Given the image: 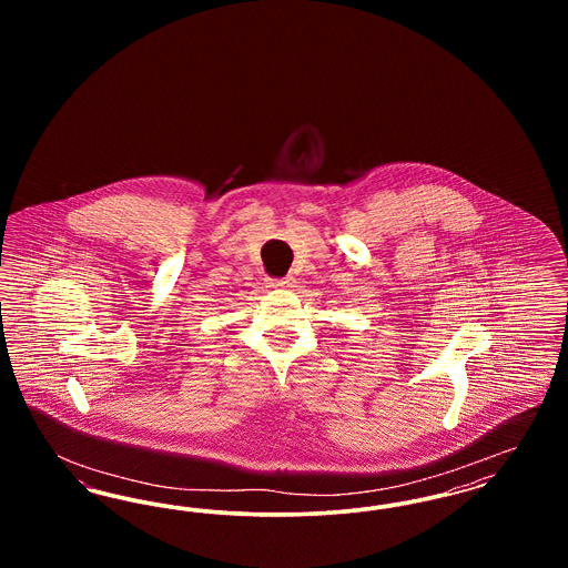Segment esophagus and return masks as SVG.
I'll use <instances>...</instances> for the list:
<instances>
[{"label": "esophagus", "mask_w": 568, "mask_h": 568, "mask_svg": "<svg viewBox=\"0 0 568 568\" xmlns=\"http://www.w3.org/2000/svg\"><path fill=\"white\" fill-rule=\"evenodd\" d=\"M271 287H274V290H290V287H294V278L292 276L271 278Z\"/></svg>", "instance_id": "obj_1"}]
</instances>
